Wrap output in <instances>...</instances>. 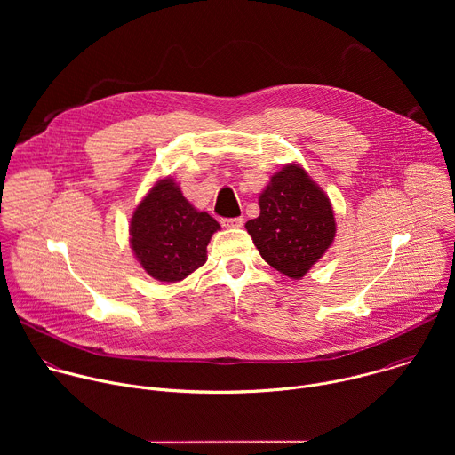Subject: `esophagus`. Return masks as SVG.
<instances>
[{
  "mask_svg": "<svg viewBox=\"0 0 455 455\" xmlns=\"http://www.w3.org/2000/svg\"><path fill=\"white\" fill-rule=\"evenodd\" d=\"M243 223H244L243 218H223L221 220V225L225 228H239V227H243Z\"/></svg>",
  "mask_w": 455,
  "mask_h": 455,
  "instance_id": "obj_1",
  "label": "esophagus"
}]
</instances>
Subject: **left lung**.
Masks as SVG:
<instances>
[{
  "label": "left lung",
  "instance_id": "8db88e82",
  "mask_svg": "<svg viewBox=\"0 0 455 455\" xmlns=\"http://www.w3.org/2000/svg\"><path fill=\"white\" fill-rule=\"evenodd\" d=\"M261 214L246 221L259 253L277 272L300 279L335 239L333 207L295 164L272 176L259 198Z\"/></svg>",
  "mask_w": 455,
  "mask_h": 455
}]
</instances>
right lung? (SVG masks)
<instances>
[{
  "mask_svg": "<svg viewBox=\"0 0 455 455\" xmlns=\"http://www.w3.org/2000/svg\"><path fill=\"white\" fill-rule=\"evenodd\" d=\"M220 223L194 209L171 180H160L137 207L129 234L142 268L162 283H176L205 265L207 244Z\"/></svg>",
  "mask_w": 455,
  "mask_h": 455,
  "instance_id": "obj_1",
  "label": "right lung"
}]
</instances>
